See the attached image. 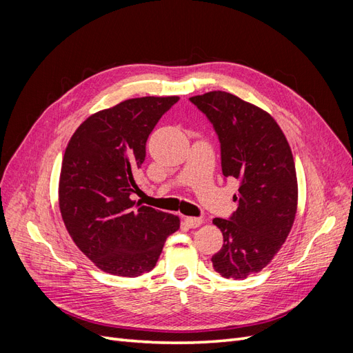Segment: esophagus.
Instances as JSON below:
<instances>
[{"instance_id": "1", "label": "esophagus", "mask_w": 353, "mask_h": 353, "mask_svg": "<svg viewBox=\"0 0 353 353\" xmlns=\"http://www.w3.org/2000/svg\"><path fill=\"white\" fill-rule=\"evenodd\" d=\"M184 221H185V223H187L190 228H199L201 223H203L201 218H193V216H187Z\"/></svg>"}]
</instances>
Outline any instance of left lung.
<instances>
[{"label": "left lung", "mask_w": 353, "mask_h": 353, "mask_svg": "<svg viewBox=\"0 0 353 353\" xmlns=\"http://www.w3.org/2000/svg\"><path fill=\"white\" fill-rule=\"evenodd\" d=\"M190 101L208 116L221 143L225 178L240 183L230 219L215 218L223 244L212 256L223 279L244 280L262 271L279 253L297 210L296 168L285 135L258 105L225 91L194 95Z\"/></svg>", "instance_id": "left-lung-1"}]
</instances>
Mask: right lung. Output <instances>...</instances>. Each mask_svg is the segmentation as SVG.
Wrapping results in <instances>:
<instances>
[{
  "mask_svg": "<svg viewBox=\"0 0 353 353\" xmlns=\"http://www.w3.org/2000/svg\"><path fill=\"white\" fill-rule=\"evenodd\" d=\"M179 100L130 99L85 119L66 147L59 181L63 222L79 250L104 272L152 271L179 218L135 203L134 175L153 128Z\"/></svg>",
  "mask_w": 353,
  "mask_h": 353,
  "instance_id": "right-lung-1",
  "label": "right lung"
}]
</instances>
